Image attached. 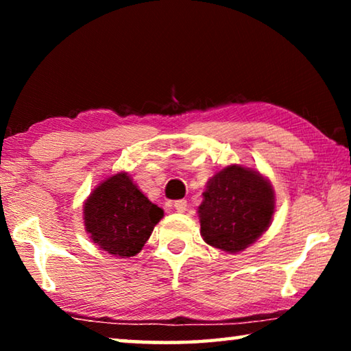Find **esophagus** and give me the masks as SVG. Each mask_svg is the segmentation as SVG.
I'll list each match as a JSON object with an SVG mask.
<instances>
[{
    "label": "esophagus",
    "mask_w": 351,
    "mask_h": 351,
    "mask_svg": "<svg viewBox=\"0 0 351 351\" xmlns=\"http://www.w3.org/2000/svg\"><path fill=\"white\" fill-rule=\"evenodd\" d=\"M173 207H175V210L180 212V213L186 212L187 210V201L186 199H178V201H175Z\"/></svg>",
    "instance_id": "1"
}]
</instances>
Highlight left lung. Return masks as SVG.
<instances>
[{"label": "left lung", "instance_id": "obj_1", "mask_svg": "<svg viewBox=\"0 0 351 351\" xmlns=\"http://www.w3.org/2000/svg\"><path fill=\"white\" fill-rule=\"evenodd\" d=\"M198 207L201 235L207 245L235 254L269 228L274 189L258 171L228 165L212 176Z\"/></svg>", "mask_w": 351, "mask_h": 351}]
</instances>
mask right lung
I'll use <instances>...</instances> for the list:
<instances>
[{
    "label": "right lung",
    "mask_w": 351,
    "mask_h": 351,
    "mask_svg": "<svg viewBox=\"0 0 351 351\" xmlns=\"http://www.w3.org/2000/svg\"><path fill=\"white\" fill-rule=\"evenodd\" d=\"M164 210L153 204L125 171L106 178L83 206L85 229L96 245L116 257H133L150 239Z\"/></svg>",
    "instance_id": "1"
}]
</instances>
